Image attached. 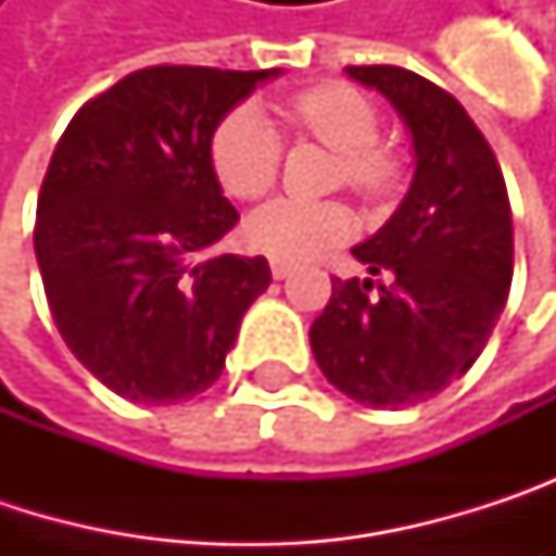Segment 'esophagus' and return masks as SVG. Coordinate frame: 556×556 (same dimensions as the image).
Here are the masks:
<instances>
[{"instance_id":"34e87169","label":"esophagus","mask_w":556,"mask_h":556,"mask_svg":"<svg viewBox=\"0 0 556 556\" xmlns=\"http://www.w3.org/2000/svg\"><path fill=\"white\" fill-rule=\"evenodd\" d=\"M270 274H274V279H286L289 274H292V267H289V264H282V261H270Z\"/></svg>"}]
</instances>
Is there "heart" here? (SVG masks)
<instances>
[{"label":"heart","instance_id":"heart-1","mask_svg":"<svg viewBox=\"0 0 556 556\" xmlns=\"http://www.w3.org/2000/svg\"><path fill=\"white\" fill-rule=\"evenodd\" d=\"M279 115L292 131L321 141L341 157L338 179L348 189L374 199L395 182L399 164L377 144L380 112L361 89L348 83H321L289 96L279 105ZM279 157V135L254 109L231 112L212 135V167L231 199L251 202L267 195L277 182ZM351 228L354 218L344 202L277 199L248 218L244 238L257 254L302 264L348 241Z\"/></svg>","mask_w":556,"mask_h":556}]
</instances>
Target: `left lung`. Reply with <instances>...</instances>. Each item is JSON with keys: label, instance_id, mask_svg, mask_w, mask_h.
<instances>
[{"label": "left lung", "instance_id": "1", "mask_svg": "<svg viewBox=\"0 0 556 556\" xmlns=\"http://www.w3.org/2000/svg\"><path fill=\"white\" fill-rule=\"evenodd\" d=\"M348 76L402 115L415 176L395 215L354 248L392 282L331 277L308 341L331 387L370 408H402L483 354L511 286V208L493 148L451 92L387 63L348 66Z\"/></svg>", "mask_w": 556, "mask_h": 556}]
</instances>
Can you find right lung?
I'll return each mask as SVG.
<instances>
[{"instance_id":"1","label":"right lung","mask_w":556,"mask_h":556,"mask_svg":"<svg viewBox=\"0 0 556 556\" xmlns=\"http://www.w3.org/2000/svg\"><path fill=\"white\" fill-rule=\"evenodd\" d=\"M277 73L144 66L89 99L56 141L35 222L48 305L76 361L128 402L205 392L270 286L264 257H199L238 222L212 135Z\"/></svg>"}]
</instances>
